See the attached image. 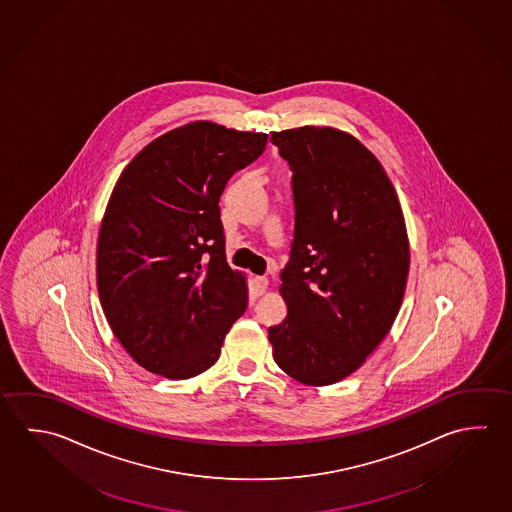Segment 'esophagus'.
<instances>
[{
  "label": "esophagus",
  "instance_id": "esophagus-1",
  "mask_svg": "<svg viewBox=\"0 0 512 512\" xmlns=\"http://www.w3.org/2000/svg\"><path fill=\"white\" fill-rule=\"evenodd\" d=\"M268 284V278L255 277V280H253V291H255V295H264V293H266V289H268Z\"/></svg>",
  "mask_w": 512,
  "mask_h": 512
}]
</instances>
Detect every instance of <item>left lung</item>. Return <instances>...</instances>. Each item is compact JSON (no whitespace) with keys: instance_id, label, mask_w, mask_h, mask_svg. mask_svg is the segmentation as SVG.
Listing matches in <instances>:
<instances>
[{"instance_id":"1","label":"left lung","mask_w":512,"mask_h":512,"mask_svg":"<svg viewBox=\"0 0 512 512\" xmlns=\"http://www.w3.org/2000/svg\"><path fill=\"white\" fill-rule=\"evenodd\" d=\"M293 171L295 237L269 327L273 359L309 386L338 383L383 341L410 268L403 210L383 165L349 133L305 126L271 133Z\"/></svg>"}]
</instances>
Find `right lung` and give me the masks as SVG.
<instances>
[{
	"label": "right lung",
	"instance_id": "add662e5",
	"mask_svg": "<svg viewBox=\"0 0 512 512\" xmlns=\"http://www.w3.org/2000/svg\"><path fill=\"white\" fill-rule=\"evenodd\" d=\"M266 142V133L192 122L144 147L118 178L97 243L100 304L122 347L153 374L205 372L246 311L219 199Z\"/></svg>",
	"mask_w": 512,
	"mask_h": 512
}]
</instances>
